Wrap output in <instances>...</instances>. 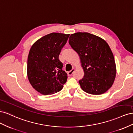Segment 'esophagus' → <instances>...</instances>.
Wrapping results in <instances>:
<instances>
[{"mask_svg":"<svg viewBox=\"0 0 133 133\" xmlns=\"http://www.w3.org/2000/svg\"><path fill=\"white\" fill-rule=\"evenodd\" d=\"M74 72V69H71L70 71L68 72V76H71L72 74H73Z\"/></svg>","mask_w":133,"mask_h":133,"instance_id":"34e87169","label":"esophagus"}]
</instances>
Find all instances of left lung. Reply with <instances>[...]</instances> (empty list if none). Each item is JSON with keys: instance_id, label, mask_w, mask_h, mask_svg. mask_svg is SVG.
Segmentation results:
<instances>
[{"instance_id": "1", "label": "left lung", "mask_w": 133, "mask_h": 133, "mask_svg": "<svg viewBox=\"0 0 133 133\" xmlns=\"http://www.w3.org/2000/svg\"><path fill=\"white\" fill-rule=\"evenodd\" d=\"M69 44L79 56L84 77L79 81L85 92L92 95L105 92L112 86L116 69L113 54L108 44L89 33L72 34Z\"/></svg>"}]
</instances>
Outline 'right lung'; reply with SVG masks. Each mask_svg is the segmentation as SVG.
<instances>
[{
  "instance_id": "right-lung-1",
  "label": "right lung",
  "mask_w": 133,
  "mask_h": 133,
  "mask_svg": "<svg viewBox=\"0 0 133 133\" xmlns=\"http://www.w3.org/2000/svg\"><path fill=\"white\" fill-rule=\"evenodd\" d=\"M70 34L52 33L44 36L31 46L28 57L27 75L34 89L43 95L61 90L66 82L59 55Z\"/></svg>"
}]
</instances>
